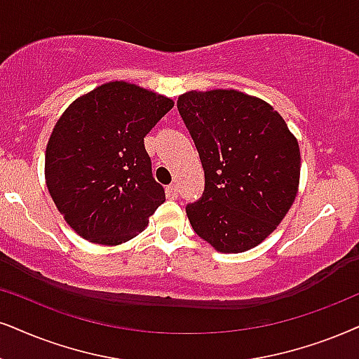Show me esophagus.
I'll use <instances>...</instances> for the list:
<instances>
[{
  "instance_id": "obj_1",
  "label": "esophagus",
  "mask_w": 359,
  "mask_h": 359,
  "mask_svg": "<svg viewBox=\"0 0 359 359\" xmlns=\"http://www.w3.org/2000/svg\"><path fill=\"white\" fill-rule=\"evenodd\" d=\"M165 194H167V197L172 198V201L179 197V187H177V184H170L169 187L165 189Z\"/></svg>"
}]
</instances>
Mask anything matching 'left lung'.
<instances>
[{
    "label": "left lung",
    "instance_id": "obj_1",
    "mask_svg": "<svg viewBox=\"0 0 359 359\" xmlns=\"http://www.w3.org/2000/svg\"><path fill=\"white\" fill-rule=\"evenodd\" d=\"M177 107L205 172L202 198L187 205L190 225L217 252L250 250L297 197V137L273 106L235 89L189 90Z\"/></svg>",
    "mask_w": 359,
    "mask_h": 359
}]
</instances>
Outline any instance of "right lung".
I'll list each match as a JSON object with an SVG mask.
<instances>
[{
    "instance_id": "add662e5",
    "label": "right lung",
    "mask_w": 359,
    "mask_h": 359,
    "mask_svg": "<svg viewBox=\"0 0 359 359\" xmlns=\"http://www.w3.org/2000/svg\"><path fill=\"white\" fill-rule=\"evenodd\" d=\"M172 107L170 97L111 81L72 101L59 117L46 146L44 179L79 237L109 247L129 242L165 202L144 137Z\"/></svg>"
}]
</instances>
